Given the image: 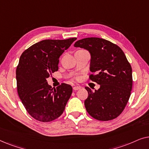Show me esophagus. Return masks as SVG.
I'll use <instances>...</instances> for the list:
<instances>
[{
	"mask_svg": "<svg viewBox=\"0 0 149 149\" xmlns=\"http://www.w3.org/2000/svg\"><path fill=\"white\" fill-rule=\"evenodd\" d=\"M81 89V87L80 86H74L73 87V89H74V91H77V90H79V89Z\"/></svg>",
	"mask_w": 149,
	"mask_h": 149,
	"instance_id": "1",
	"label": "esophagus"
}]
</instances>
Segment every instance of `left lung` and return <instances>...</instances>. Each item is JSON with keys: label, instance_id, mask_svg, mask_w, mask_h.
Instances as JSON below:
<instances>
[{"label": "left lung", "instance_id": "left-lung-1", "mask_svg": "<svg viewBox=\"0 0 149 149\" xmlns=\"http://www.w3.org/2000/svg\"><path fill=\"white\" fill-rule=\"evenodd\" d=\"M91 54L89 79L100 85L95 91L89 87L85 100L87 113L99 121H110L123 111L132 89L131 65L117 45L100 38H85L74 45Z\"/></svg>", "mask_w": 149, "mask_h": 149}]
</instances>
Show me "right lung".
Returning <instances> with one entry per match:
<instances>
[{
  "label": "right lung",
  "mask_w": 149,
  "mask_h": 149,
  "mask_svg": "<svg viewBox=\"0 0 149 149\" xmlns=\"http://www.w3.org/2000/svg\"><path fill=\"white\" fill-rule=\"evenodd\" d=\"M76 39L41 40L20 56L16 69L17 93L26 111L37 121H52L64 111L72 87L62 83L54 89L47 78L58 70L60 56Z\"/></svg>",
  "instance_id": "obj_1"
}]
</instances>
